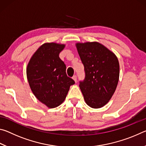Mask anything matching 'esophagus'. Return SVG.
Here are the masks:
<instances>
[{
    "label": "esophagus",
    "mask_w": 146,
    "mask_h": 146,
    "mask_svg": "<svg viewBox=\"0 0 146 146\" xmlns=\"http://www.w3.org/2000/svg\"><path fill=\"white\" fill-rule=\"evenodd\" d=\"M73 79L75 82H76V80H77V76H76V75H74L73 76Z\"/></svg>",
    "instance_id": "esophagus-1"
}]
</instances>
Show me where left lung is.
<instances>
[{"instance_id": "8db88e82", "label": "left lung", "mask_w": 146, "mask_h": 146, "mask_svg": "<svg viewBox=\"0 0 146 146\" xmlns=\"http://www.w3.org/2000/svg\"><path fill=\"white\" fill-rule=\"evenodd\" d=\"M84 66L85 78L80 87L85 102L92 108H100L112 97L119 79L120 66L114 53L97 42L76 43Z\"/></svg>"}]
</instances>
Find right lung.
Masks as SVG:
<instances>
[{
	"label": "right lung",
	"instance_id": "add662e5",
	"mask_svg": "<svg viewBox=\"0 0 146 146\" xmlns=\"http://www.w3.org/2000/svg\"><path fill=\"white\" fill-rule=\"evenodd\" d=\"M64 44L42 45L31 56L26 69L27 78L36 98L49 108L60 106L66 97L72 78L66 75V66L59 58Z\"/></svg>",
	"mask_w": 146,
	"mask_h": 146
}]
</instances>
